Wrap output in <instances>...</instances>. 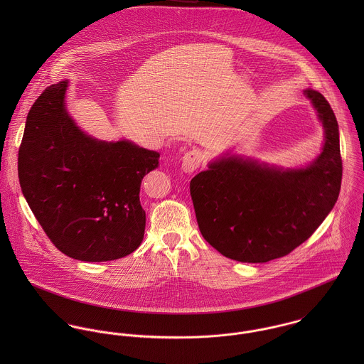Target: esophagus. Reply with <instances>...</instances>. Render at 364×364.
<instances>
[{"instance_id": "esophagus-1", "label": "esophagus", "mask_w": 364, "mask_h": 364, "mask_svg": "<svg viewBox=\"0 0 364 364\" xmlns=\"http://www.w3.org/2000/svg\"><path fill=\"white\" fill-rule=\"evenodd\" d=\"M203 159V154L199 150H191L182 158V168L185 172H193L196 171Z\"/></svg>"}]
</instances>
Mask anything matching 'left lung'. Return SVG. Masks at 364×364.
Instances as JSON below:
<instances>
[{"label":"left lung","mask_w":364,"mask_h":364,"mask_svg":"<svg viewBox=\"0 0 364 364\" xmlns=\"http://www.w3.org/2000/svg\"><path fill=\"white\" fill-rule=\"evenodd\" d=\"M323 127L321 154L283 168L227 151L191 181L199 230L230 259L263 263L301 245L333 208L342 182L339 126L328 101L304 90Z\"/></svg>","instance_id":"obj_1"}]
</instances>
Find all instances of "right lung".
Segmentation results:
<instances>
[{"mask_svg": "<svg viewBox=\"0 0 364 364\" xmlns=\"http://www.w3.org/2000/svg\"><path fill=\"white\" fill-rule=\"evenodd\" d=\"M67 80L48 87L28 113L18 154L21 189L64 255L119 259L143 241L140 185L159 165V154L129 140L87 134L67 110Z\"/></svg>", "mask_w": 364, "mask_h": 364, "instance_id": "obj_1", "label": "right lung"}]
</instances>
